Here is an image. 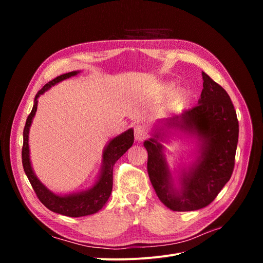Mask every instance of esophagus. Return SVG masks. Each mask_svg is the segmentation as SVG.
<instances>
[{"label": "esophagus", "mask_w": 263, "mask_h": 263, "mask_svg": "<svg viewBox=\"0 0 263 263\" xmlns=\"http://www.w3.org/2000/svg\"><path fill=\"white\" fill-rule=\"evenodd\" d=\"M134 134H135V139L138 140V141L144 140L147 137L146 128H145L144 126H141V125H137L136 127H135V128H134Z\"/></svg>", "instance_id": "1"}]
</instances>
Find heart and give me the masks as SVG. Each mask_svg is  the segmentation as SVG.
<instances>
[{"label":"heart","instance_id":"obj_1","mask_svg":"<svg viewBox=\"0 0 263 263\" xmlns=\"http://www.w3.org/2000/svg\"><path fill=\"white\" fill-rule=\"evenodd\" d=\"M174 84H172V83H170V84H165L164 86H163V90H164V92L165 93H172L173 92V90H174Z\"/></svg>","mask_w":263,"mask_h":263}]
</instances>
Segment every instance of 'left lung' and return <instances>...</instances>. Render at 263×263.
I'll use <instances>...</instances> for the list:
<instances>
[{"instance_id": "8db88e82", "label": "left lung", "mask_w": 263, "mask_h": 263, "mask_svg": "<svg viewBox=\"0 0 263 263\" xmlns=\"http://www.w3.org/2000/svg\"><path fill=\"white\" fill-rule=\"evenodd\" d=\"M203 90L193 108L161 121L162 128L144 142L147 170L156 193L174 212L196 211L211 204L233 174L239 125L227 92L202 72ZM172 130L197 139L196 160L181 170L176 187L160 142Z\"/></svg>"}]
</instances>
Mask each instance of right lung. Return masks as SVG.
<instances>
[{
  "label": "right lung",
  "instance_id": "right-lung-1",
  "mask_svg": "<svg viewBox=\"0 0 263 263\" xmlns=\"http://www.w3.org/2000/svg\"><path fill=\"white\" fill-rule=\"evenodd\" d=\"M80 71H72L65 74H61L53 80L44 85L42 90H39L34 100V106L30 114L27 117V121L23 132V149H22V162L23 168L26 176L33 186L37 197L47 209L51 212L58 213L69 217H81L86 215H92L98 213L104 206L112 193L113 187V166L115 162L121 158L127 150L134 144V130L130 128L118 135L115 138L110 139L103 151L102 169L99 179L94 183L91 189H87L82 192L71 193L67 195L54 194L49 189H47L43 183L39 181L31 168L29 158V146H28V135L29 128L33 118L36 114L38 98L48 91L51 86L66 80L71 77H74Z\"/></svg>",
  "mask_w": 263,
  "mask_h": 263
}]
</instances>
